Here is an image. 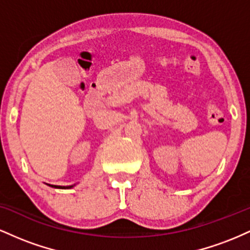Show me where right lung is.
Listing matches in <instances>:
<instances>
[{"mask_svg":"<svg viewBox=\"0 0 250 250\" xmlns=\"http://www.w3.org/2000/svg\"><path fill=\"white\" fill-rule=\"evenodd\" d=\"M50 186V185H49ZM51 187H54V188H63V189H65V188H71L73 187V186H69V187H61V186H51Z\"/></svg>","mask_w":250,"mask_h":250,"instance_id":"obj_1","label":"right lung"}]
</instances>
